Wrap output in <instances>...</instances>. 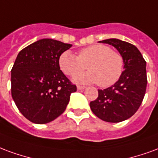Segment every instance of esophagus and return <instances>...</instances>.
<instances>
[{
    "instance_id": "1",
    "label": "esophagus",
    "mask_w": 158,
    "mask_h": 158,
    "mask_svg": "<svg viewBox=\"0 0 158 158\" xmlns=\"http://www.w3.org/2000/svg\"><path fill=\"white\" fill-rule=\"evenodd\" d=\"M77 90H82V89H84L85 88V87H83V86H77Z\"/></svg>"
}]
</instances>
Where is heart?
I'll return each mask as SVG.
<instances>
[{
    "label": "heart",
    "mask_w": 158,
    "mask_h": 158,
    "mask_svg": "<svg viewBox=\"0 0 158 158\" xmlns=\"http://www.w3.org/2000/svg\"><path fill=\"white\" fill-rule=\"evenodd\" d=\"M62 71L71 76L87 67L89 71L75 75L76 83H97L102 87L114 84L121 77L124 61L120 54L111 50L109 46L95 44L81 50L75 55L70 50L63 52L59 58Z\"/></svg>",
    "instance_id": "b5f03b06"
}]
</instances>
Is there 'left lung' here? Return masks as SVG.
Wrapping results in <instances>:
<instances>
[{"label":"left lung","instance_id":"8db88e82","mask_svg":"<svg viewBox=\"0 0 158 158\" xmlns=\"http://www.w3.org/2000/svg\"><path fill=\"white\" fill-rule=\"evenodd\" d=\"M114 46L123 58L124 71L111 87L98 90L90 103L93 113L103 121L118 123L131 118L140 106L147 89V62L139 49L118 39L99 41Z\"/></svg>","mask_w":158,"mask_h":158}]
</instances>
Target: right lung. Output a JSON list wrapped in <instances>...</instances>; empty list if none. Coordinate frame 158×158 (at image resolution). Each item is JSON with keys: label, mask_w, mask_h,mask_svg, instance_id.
Listing matches in <instances>:
<instances>
[{"label": "right lung", "mask_w": 158, "mask_h": 158, "mask_svg": "<svg viewBox=\"0 0 158 158\" xmlns=\"http://www.w3.org/2000/svg\"><path fill=\"white\" fill-rule=\"evenodd\" d=\"M70 44L43 39L18 53L11 71V96L22 114L35 124H47L66 109L77 91L60 71L59 58Z\"/></svg>", "instance_id": "1"}]
</instances>
